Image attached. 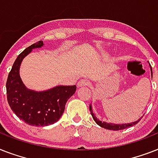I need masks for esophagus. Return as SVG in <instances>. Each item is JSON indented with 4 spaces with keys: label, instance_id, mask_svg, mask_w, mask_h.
Listing matches in <instances>:
<instances>
[{
    "label": "esophagus",
    "instance_id": "esophagus-1",
    "mask_svg": "<svg viewBox=\"0 0 158 158\" xmlns=\"http://www.w3.org/2000/svg\"><path fill=\"white\" fill-rule=\"evenodd\" d=\"M89 80H87V79H81V80H79L78 82V84H77V86L80 88V87H85L87 85H89Z\"/></svg>",
    "mask_w": 158,
    "mask_h": 158
}]
</instances>
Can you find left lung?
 <instances>
[{"mask_svg":"<svg viewBox=\"0 0 158 158\" xmlns=\"http://www.w3.org/2000/svg\"><path fill=\"white\" fill-rule=\"evenodd\" d=\"M150 69H151V74H152V66L150 64ZM89 110H90V112L92 114V116L94 118V120H95V122L98 124V125H100L101 127L104 128V129H106V130H125L126 128H130L133 125H135L137 124L140 120L141 118L139 119L137 121H135V122L132 123H128V124H120V125H117V124H112V123H106V122H102L101 120H99L98 118L95 116V115L93 112V109H92V105L90 104L89 105Z\"/></svg>","mask_w":158,"mask_h":158,"instance_id":"left-lung-1","label":"left lung"}]
</instances>
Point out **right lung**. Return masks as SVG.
Masks as SVG:
<instances>
[{
  "label": "right lung",
  "instance_id": "add662e5",
  "mask_svg": "<svg viewBox=\"0 0 158 158\" xmlns=\"http://www.w3.org/2000/svg\"><path fill=\"white\" fill-rule=\"evenodd\" d=\"M43 41L33 43L22 52L14 62L6 81L7 101L19 119L33 126L52 125L61 117L67 101L76 91V86H56L43 92L28 89L19 76L23 59L33 49L42 48Z\"/></svg>",
  "mask_w": 158,
  "mask_h": 158
}]
</instances>
